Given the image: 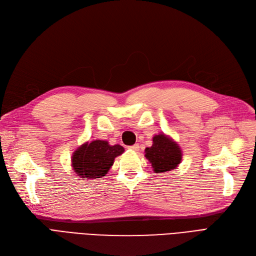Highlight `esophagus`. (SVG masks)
<instances>
[{"instance_id": "obj_1", "label": "esophagus", "mask_w": 256, "mask_h": 256, "mask_svg": "<svg viewBox=\"0 0 256 256\" xmlns=\"http://www.w3.org/2000/svg\"><path fill=\"white\" fill-rule=\"evenodd\" d=\"M128 148L132 150H134V152H138L139 150V146H138V144H134V146H128Z\"/></svg>"}]
</instances>
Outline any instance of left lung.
I'll return each mask as SVG.
<instances>
[{
  "mask_svg": "<svg viewBox=\"0 0 256 256\" xmlns=\"http://www.w3.org/2000/svg\"><path fill=\"white\" fill-rule=\"evenodd\" d=\"M146 158L156 174L168 172L181 163L182 150L172 138L159 134L152 137V146L146 148Z\"/></svg>",
  "mask_w": 256,
  "mask_h": 256,
  "instance_id": "obj_1",
  "label": "left lung"
}]
</instances>
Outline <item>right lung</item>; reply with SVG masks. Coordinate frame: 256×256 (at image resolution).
Returning <instances> with one entry per match:
<instances>
[{
    "mask_svg": "<svg viewBox=\"0 0 256 256\" xmlns=\"http://www.w3.org/2000/svg\"><path fill=\"white\" fill-rule=\"evenodd\" d=\"M124 152L119 144L110 146L104 140L86 142L72 156V168L75 174L86 179H98L106 174L114 160Z\"/></svg>",
    "mask_w": 256,
    "mask_h": 256,
    "instance_id": "1",
    "label": "right lung"
}]
</instances>
